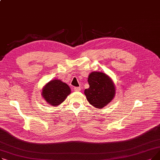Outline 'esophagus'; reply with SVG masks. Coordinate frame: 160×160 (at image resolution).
<instances>
[{
    "instance_id": "34e87169",
    "label": "esophagus",
    "mask_w": 160,
    "mask_h": 160,
    "mask_svg": "<svg viewBox=\"0 0 160 160\" xmlns=\"http://www.w3.org/2000/svg\"><path fill=\"white\" fill-rule=\"evenodd\" d=\"M74 89L75 91H80L81 90V88L80 87H75L74 88Z\"/></svg>"
}]
</instances>
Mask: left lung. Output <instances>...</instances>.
I'll use <instances>...</instances> for the list:
<instances>
[{
	"label": "left lung",
	"instance_id": "obj_1",
	"mask_svg": "<svg viewBox=\"0 0 160 160\" xmlns=\"http://www.w3.org/2000/svg\"><path fill=\"white\" fill-rule=\"evenodd\" d=\"M89 88L84 91L89 102L97 108H102L114 97L115 90L112 80L101 72H92L88 77Z\"/></svg>",
	"mask_w": 160,
	"mask_h": 160
}]
</instances>
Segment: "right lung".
<instances>
[{
  "mask_svg": "<svg viewBox=\"0 0 160 160\" xmlns=\"http://www.w3.org/2000/svg\"><path fill=\"white\" fill-rule=\"evenodd\" d=\"M70 93L71 89L68 85L60 80H54L45 86L42 95L49 104L56 106L62 103Z\"/></svg>",
  "mask_w": 160,
  "mask_h": 160,
  "instance_id": "1",
  "label": "right lung"
}]
</instances>
